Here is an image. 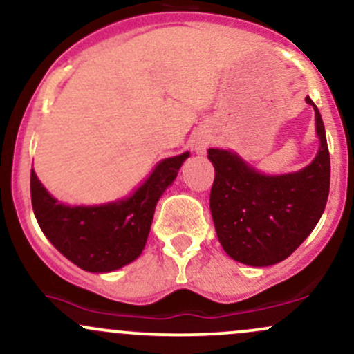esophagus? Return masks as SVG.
<instances>
[{"instance_id": "esophagus-1", "label": "esophagus", "mask_w": 354, "mask_h": 354, "mask_svg": "<svg viewBox=\"0 0 354 354\" xmlns=\"http://www.w3.org/2000/svg\"><path fill=\"white\" fill-rule=\"evenodd\" d=\"M196 151L203 152V151H205V146H198V147H196Z\"/></svg>"}]
</instances>
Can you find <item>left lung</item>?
I'll return each mask as SVG.
<instances>
[{"label": "left lung", "instance_id": "left-lung-1", "mask_svg": "<svg viewBox=\"0 0 354 354\" xmlns=\"http://www.w3.org/2000/svg\"><path fill=\"white\" fill-rule=\"evenodd\" d=\"M315 110L317 156L299 173L266 176L230 151L208 149L215 167L210 210L222 248L236 261L271 266L288 258L314 230L324 212L330 183V159L324 122Z\"/></svg>", "mask_w": 354, "mask_h": 354}]
</instances>
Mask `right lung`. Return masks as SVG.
I'll return each instance as SVG.
<instances>
[{
    "label": "right lung",
    "mask_w": 354,
    "mask_h": 354,
    "mask_svg": "<svg viewBox=\"0 0 354 354\" xmlns=\"http://www.w3.org/2000/svg\"><path fill=\"white\" fill-rule=\"evenodd\" d=\"M188 152L159 162L132 196L100 207H68L47 193L30 173L32 207L40 229L61 254L81 270L106 273L139 258L146 245L156 203L176 178Z\"/></svg>",
    "instance_id": "1"
}]
</instances>
